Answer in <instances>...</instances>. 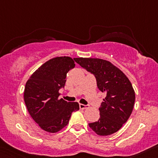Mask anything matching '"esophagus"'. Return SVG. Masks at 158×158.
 Returning a JSON list of instances; mask_svg holds the SVG:
<instances>
[{"instance_id": "obj_1", "label": "esophagus", "mask_w": 158, "mask_h": 158, "mask_svg": "<svg viewBox=\"0 0 158 158\" xmlns=\"http://www.w3.org/2000/svg\"><path fill=\"white\" fill-rule=\"evenodd\" d=\"M89 106H86V105H83V104H79V109H87Z\"/></svg>"}]
</instances>
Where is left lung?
<instances>
[{"label":"left lung","instance_id":"8db88e82","mask_svg":"<svg viewBox=\"0 0 158 158\" xmlns=\"http://www.w3.org/2000/svg\"><path fill=\"white\" fill-rule=\"evenodd\" d=\"M74 60L94 75L98 89L106 94L98 108L99 119L89 123V127L101 136L115 133L128 121L133 110L135 94L131 83L109 61L97 58H74Z\"/></svg>","mask_w":158,"mask_h":158}]
</instances>
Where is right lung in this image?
I'll use <instances>...</instances> for the list:
<instances>
[{"instance_id":"obj_1","label":"right lung","mask_w":158,"mask_h":158,"mask_svg":"<svg viewBox=\"0 0 158 158\" xmlns=\"http://www.w3.org/2000/svg\"><path fill=\"white\" fill-rule=\"evenodd\" d=\"M75 67L69 56L46 62L27 82L24 102L32 118L43 130L56 133L67 125L73 111L79 109L77 102L58 99L59 91L64 89L66 74Z\"/></svg>"}]
</instances>
